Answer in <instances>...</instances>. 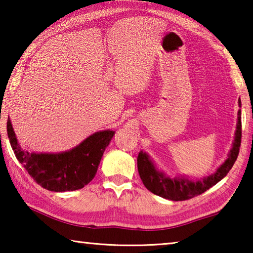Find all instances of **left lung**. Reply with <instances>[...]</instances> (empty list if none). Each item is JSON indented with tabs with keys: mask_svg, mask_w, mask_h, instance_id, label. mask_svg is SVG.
Masks as SVG:
<instances>
[{
	"mask_svg": "<svg viewBox=\"0 0 253 253\" xmlns=\"http://www.w3.org/2000/svg\"><path fill=\"white\" fill-rule=\"evenodd\" d=\"M238 102L239 107H241V100L239 99ZM240 145H241V110L238 111L237 129L234 132V140L228 158L216 169V172L210 176L200 179H192L184 176L170 177L163 170L158 169L148 154L143 151L139 152L137 157V168L145 187L152 193L170 201H185L204 193L210 187L215 185L217 182L226 176L237 161Z\"/></svg>",
	"mask_w": 253,
	"mask_h": 253,
	"instance_id": "1",
	"label": "left lung"
}]
</instances>
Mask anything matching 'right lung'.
I'll list each match as a JSON object with an SVG mask.
<instances>
[{"mask_svg": "<svg viewBox=\"0 0 253 253\" xmlns=\"http://www.w3.org/2000/svg\"><path fill=\"white\" fill-rule=\"evenodd\" d=\"M6 129L18 161L40 186L52 192L76 191L87 185L95 177L102 154L115 135L114 130H100L69 151L29 153L19 145L10 118Z\"/></svg>", "mask_w": 253, "mask_h": 253, "instance_id": "obj_1", "label": "right lung"}]
</instances>
